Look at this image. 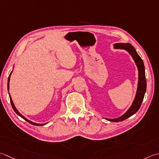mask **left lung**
Here are the masks:
<instances>
[{
  "label": "left lung",
  "mask_w": 159,
  "mask_h": 159,
  "mask_svg": "<svg viewBox=\"0 0 159 159\" xmlns=\"http://www.w3.org/2000/svg\"><path fill=\"white\" fill-rule=\"evenodd\" d=\"M114 48L116 49H124L127 51L130 54L132 57L133 58L134 62L138 68L139 70V81H138V87L137 93H136L135 98L134 102H132L127 112H125L122 116H119L116 119H107L106 120L113 122H119L125 120V119L129 118V116L133 115L137 112L139 109L140 108L141 103L143 102L145 91H146V78H145V66L143 61L142 60L141 57L139 56L136 51L134 47L129 43H116L114 44Z\"/></svg>",
  "instance_id": "8db88e82"
}]
</instances>
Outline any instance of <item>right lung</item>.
<instances>
[{
	"label": "right lung",
	"instance_id": "right-lung-1",
	"mask_svg": "<svg viewBox=\"0 0 159 159\" xmlns=\"http://www.w3.org/2000/svg\"><path fill=\"white\" fill-rule=\"evenodd\" d=\"M11 73H12V71L11 72V73L9 74V77H8V81H7V89H8V91H9V80H10V77H11ZM9 98H10V102H11V106H12V108H13V109H14V111H15V112L16 113V114H17L18 115H19L20 116V117H22V119H25V121H27V122H29L30 123V124H32V125H40V126H41V125H45L46 124H36V123H34V122H32V121H30V120H28L27 119H26L25 116H23V115H22L20 112H19L18 111V110L16 108V107H15V106H14V103H13V101H12V99H11V96H10V95H9Z\"/></svg>",
	"mask_w": 159,
	"mask_h": 159
}]
</instances>
